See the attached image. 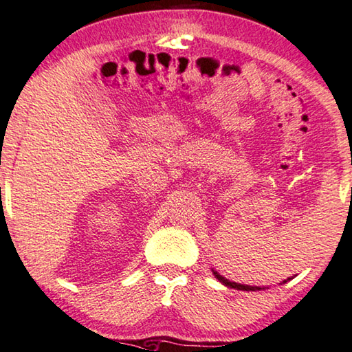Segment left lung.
<instances>
[{"label": "left lung", "instance_id": "8db88e82", "mask_svg": "<svg viewBox=\"0 0 352 352\" xmlns=\"http://www.w3.org/2000/svg\"><path fill=\"white\" fill-rule=\"evenodd\" d=\"M212 273H214V276H216L220 283H222L223 285H226V287H231V289H236V290H261L262 287H253V285H245V284H237V283H233V281H230V279H226V278H223L222 275H219V273L216 272V270H212ZM290 279V278H289ZM287 279V281H289ZM287 281H283V283H287Z\"/></svg>", "mask_w": 352, "mask_h": 352}]
</instances>
